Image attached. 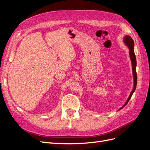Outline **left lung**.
Here are the masks:
<instances>
[{
  "label": "left lung",
  "instance_id": "1",
  "mask_svg": "<svg viewBox=\"0 0 150 150\" xmlns=\"http://www.w3.org/2000/svg\"><path fill=\"white\" fill-rule=\"evenodd\" d=\"M124 40V43L128 47L129 50V57L131 59V64H132V71H133V90L131 91V92L129 94V96L127 99V101H126L125 104L122 106L121 108H120V109L119 110H121L122 108H123L129 102V99H131V96L133 94V93L134 92V91L136 89V88H137V72H136V67H137V59H136V56H135V54L134 52V41L132 39L130 36L129 35H126L125 36V38L123 39Z\"/></svg>",
  "mask_w": 150,
  "mask_h": 150
}]
</instances>
